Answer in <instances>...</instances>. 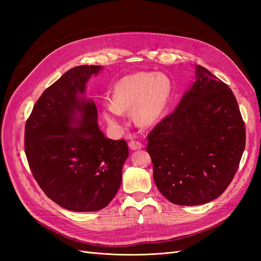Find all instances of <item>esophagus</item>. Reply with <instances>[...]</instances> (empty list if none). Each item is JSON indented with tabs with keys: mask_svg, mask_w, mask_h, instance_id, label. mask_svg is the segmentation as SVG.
I'll list each match as a JSON object with an SVG mask.
<instances>
[{
	"mask_svg": "<svg viewBox=\"0 0 261 261\" xmlns=\"http://www.w3.org/2000/svg\"><path fill=\"white\" fill-rule=\"evenodd\" d=\"M128 146H129V148L133 149V150H138V149L143 148V144L139 143V141H137V140H130Z\"/></svg>",
	"mask_w": 261,
	"mask_h": 261,
	"instance_id": "obj_1",
	"label": "esophagus"
}]
</instances>
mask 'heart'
Listing matches in <instances>:
<instances>
[{"label":"heart","instance_id":"1","mask_svg":"<svg viewBox=\"0 0 261 261\" xmlns=\"http://www.w3.org/2000/svg\"><path fill=\"white\" fill-rule=\"evenodd\" d=\"M172 86L168 76L152 72L130 74L118 81L112 90L111 103H106L102 115L116 129L124 127V112L133 111V118L141 127L160 121L171 98Z\"/></svg>","mask_w":261,"mask_h":261}]
</instances>
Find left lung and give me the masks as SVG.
I'll list each match as a JSON object with an SVG mask.
<instances>
[{
	"instance_id": "1",
	"label": "left lung",
	"mask_w": 261,
	"mask_h": 261,
	"mask_svg": "<svg viewBox=\"0 0 261 261\" xmlns=\"http://www.w3.org/2000/svg\"><path fill=\"white\" fill-rule=\"evenodd\" d=\"M245 140V124L232 90L197 65L196 82L175 111L148 135L146 149L158 189L179 206L218 198L238 171Z\"/></svg>"
}]
</instances>
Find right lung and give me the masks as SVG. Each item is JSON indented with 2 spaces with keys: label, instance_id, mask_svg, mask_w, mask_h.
Returning a JSON list of instances; mask_svg holds the SVG:
<instances>
[{
  "label": "right lung",
  "instance_id": "right-lung-1",
  "mask_svg": "<svg viewBox=\"0 0 261 261\" xmlns=\"http://www.w3.org/2000/svg\"><path fill=\"white\" fill-rule=\"evenodd\" d=\"M102 66H76L38 99L25 127V152L33 175L59 206L85 212L103 209L116 195L126 141L107 138L86 84ZM75 123V125L72 124Z\"/></svg>",
  "mask_w": 261,
  "mask_h": 261
}]
</instances>
